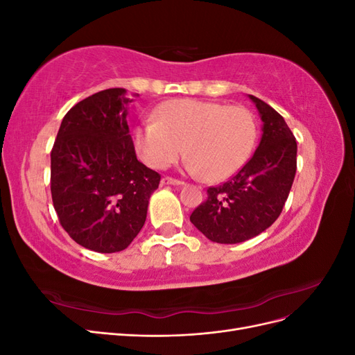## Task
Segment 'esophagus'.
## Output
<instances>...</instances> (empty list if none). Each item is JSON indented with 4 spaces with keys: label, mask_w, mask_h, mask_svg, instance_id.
Listing matches in <instances>:
<instances>
[{
    "label": "esophagus",
    "mask_w": 355,
    "mask_h": 355,
    "mask_svg": "<svg viewBox=\"0 0 355 355\" xmlns=\"http://www.w3.org/2000/svg\"><path fill=\"white\" fill-rule=\"evenodd\" d=\"M161 185H184V182L179 180V179L164 176L163 179H161Z\"/></svg>",
    "instance_id": "34e87169"
}]
</instances>
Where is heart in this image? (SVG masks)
<instances>
[{"instance_id": "1", "label": "heart", "mask_w": 355, "mask_h": 355, "mask_svg": "<svg viewBox=\"0 0 355 355\" xmlns=\"http://www.w3.org/2000/svg\"><path fill=\"white\" fill-rule=\"evenodd\" d=\"M254 116L243 106L175 99L155 111V121L135 128V146L153 168H166L187 153L188 171L220 182L234 176L256 144Z\"/></svg>"}]
</instances>
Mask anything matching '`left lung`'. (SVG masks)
Here are the masks:
<instances>
[{"label": "left lung", "instance_id": "1", "mask_svg": "<svg viewBox=\"0 0 355 355\" xmlns=\"http://www.w3.org/2000/svg\"><path fill=\"white\" fill-rule=\"evenodd\" d=\"M262 120V137L237 175L207 189L191 222L214 243L235 244L263 232L280 216L296 175V139L284 118L249 94Z\"/></svg>", "mask_w": 355, "mask_h": 355}]
</instances>
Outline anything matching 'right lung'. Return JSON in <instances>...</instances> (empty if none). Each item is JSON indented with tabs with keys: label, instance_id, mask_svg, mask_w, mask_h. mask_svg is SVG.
I'll return each mask as SVG.
<instances>
[{
	"label": "right lung",
	"instance_id": "right-lung-1",
	"mask_svg": "<svg viewBox=\"0 0 355 355\" xmlns=\"http://www.w3.org/2000/svg\"><path fill=\"white\" fill-rule=\"evenodd\" d=\"M132 96L108 89L78 102L63 116L51 149L50 189L59 222L93 252L128 247L159 185L161 176L135 153L127 124Z\"/></svg>",
	"mask_w": 355,
	"mask_h": 355
}]
</instances>
